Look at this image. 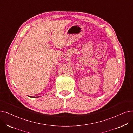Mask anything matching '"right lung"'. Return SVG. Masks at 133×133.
Wrapping results in <instances>:
<instances>
[{
  "label": "right lung",
  "mask_w": 133,
  "mask_h": 133,
  "mask_svg": "<svg viewBox=\"0 0 133 133\" xmlns=\"http://www.w3.org/2000/svg\"><path fill=\"white\" fill-rule=\"evenodd\" d=\"M30 97H34V96H30ZM39 97V96H38V97L36 96V97Z\"/></svg>",
  "instance_id": "1"
}]
</instances>
